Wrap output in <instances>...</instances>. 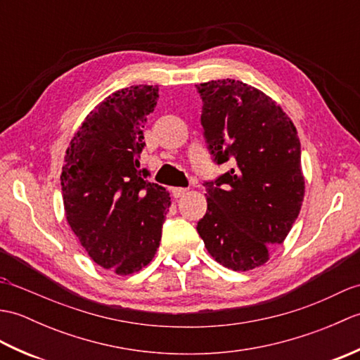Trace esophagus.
<instances>
[{
  "mask_svg": "<svg viewBox=\"0 0 360 360\" xmlns=\"http://www.w3.org/2000/svg\"><path fill=\"white\" fill-rule=\"evenodd\" d=\"M172 193H173L174 198H181V196H184L187 193V188H184V187H173L172 188Z\"/></svg>",
  "mask_w": 360,
  "mask_h": 360,
  "instance_id": "34e87169",
  "label": "esophagus"
}]
</instances>
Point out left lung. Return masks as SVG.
Wrapping results in <instances>:
<instances>
[{"label":"left lung","mask_w":360,"mask_h":360,"mask_svg":"<svg viewBox=\"0 0 360 360\" xmlns=\"http://www.w3.org/2000/svg\"><path fill=\"white\" fill-rule=\"evenodd\" d=\"M212 160L232 162L205 181L207 212L198 233L209 254L232 271L269 259L300 213L304 179L297 129L271 97L232 79L196 85Z\"/></svg>","instance_id":"obj_1"}]
</instances>
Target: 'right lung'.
I'll list each match as a JSON object with an SVG mask.
<instances>
[{
	"instance_id": "right-lung-1",
	"label": "right lung",
	"mask_w": 360,
	"mask_h": 360,
	"mask_svg": "<svg viewBox=\"0 0 360 360\" xmlns=\"http://www.w3.org/2000/svg\"><path fill=\"white\" fill-rule=\"evenodd\" d=\"M158 91L129 86L96 106L68 147L60 176L72 232L94 263L117 275L151 262L172 204L139 162L142 128L155 111Z\"/></svg>"
}]
</instances>
